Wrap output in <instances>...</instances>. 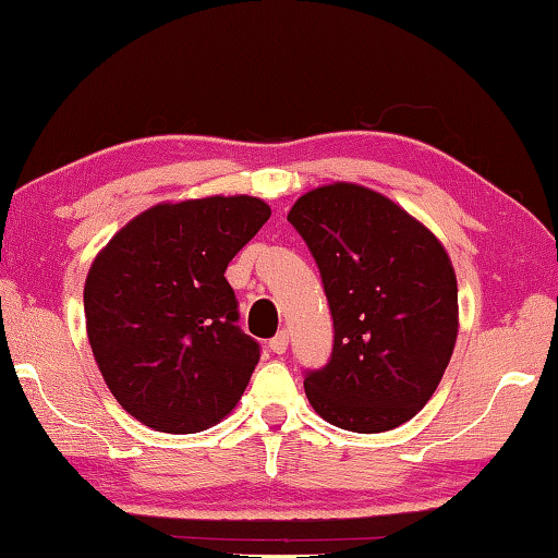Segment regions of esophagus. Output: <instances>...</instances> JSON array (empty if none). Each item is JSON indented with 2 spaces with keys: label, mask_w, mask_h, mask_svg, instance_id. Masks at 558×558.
<instances>
[{
  "label": "esophagus",
  "mask_w": 558,
  "mask_h": 558,
  "mask_svg": "<svg viewBox=\"0 0 558 558\" xmlns=\"http://www.w3.org/2000/svg\"><path fill=\"white\" fill-rule=\"evenodd\" d=\"M268 347L272 353H286L288 351V331H278L276 337L268 341Z\"/></svg>",
  "instance_id": "34e87169"
}]
</instances>
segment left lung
<instances>
[{
	"mask_svg": "<svg viewBox=\"0 0 558 558\" xmlns=\"http://www.w3.org/2000/svg\"><path fill=\"white\" fill-rule=\"evenodd\" d=\"M288 221L317 260L333 349L305 378L333 427L378 434L412 420L437 390L459 337V288L441 241L356 182L310 190Z\"/></svg>",
	"mask_w": 558,
	"mask_h": 558,
	"instance_id": "1",
	"label": "left lung"
}]
</instances>
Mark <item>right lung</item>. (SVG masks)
<instances>
[{
	"mask_svg": "<svg viewBox=\"0 0 558 558\" xmlns=\"http://www.w3.org/2000/svg\"><path fill=\"white\" fill-rule=\"evenodd\" d=\"M268 217L248 195L160 202L89 266V347L111 395L146 427L209 429L244 395L260 349L236 327L225 270Z\"/></svg>",
	"mask_w": 558,
	"mask_h": 558,
	"instance_id": "right-lung-1",
	"label": "right lung"
}]
</instances>
